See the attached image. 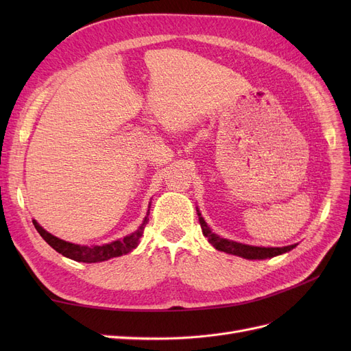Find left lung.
<instances>
[{"mask_svg":"<svg viewBox=\"0 0 351 351\" xmlns=\"http://www.w3.org/2000/svg\"><path fill=\"white\" fill-rule=\"evenodd\" d=\"M196 210H197L202 232H204V236L208 239V241L212 244V246L219 252H226L228 254H234V256H240L243 259H249V261H253V259L261 261V259L278 256V254L290 252L297 246V244H290V246H284V247H262V246H250V244H243L234 240L224 239L215 234V232H212V230L206 224V221L204 219V217H202L200 210L197 208Z\"/></svg>","mask_w":351,"mask_h":351,"instance_id":"1","label":"left lung"}]
</instances>
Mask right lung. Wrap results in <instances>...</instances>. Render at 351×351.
I'll list each match as a JSON object with an SVG mask.
<instances>
[{
	"mask_svg": "<svg viewBox=\"0 0 351 351\" xmlns=\"http://www.w3.org/2000/svg\"><path fill=\"white\" fill-rule=\"evenodd\" d=\"M149 208H151V202H149V206H147L146 217L143 218L139 228H137L134 232H132V234L125 236L123 239L114 240L111 243L101 244V246H82V244H74V243H70L66 240H61L56 236H52L51 232H48L45 228H42L38 224V221H35V219H34V226L40 234V237L44 239L52 249L61 253L62 256H66V258L73 259L76 262L97 263V262H104V261H108L112 258L123 256V254L130 253L133 249L137 247V244L141 243V237L143 236V230L147 224V221H149V218H147L149 217Z\"/></svg>",
	"mask_w": 351,
	"mask_h": 351,
	"instance_id": "add662e5",
	"label": "right lung"
}]
</instances>
